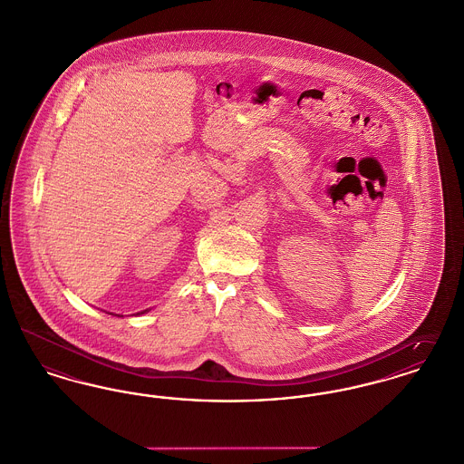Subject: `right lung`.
<instances>
[{
    "label": "right lung",
    "instance_id": "1",
    "mask_svg": "<svg viewBox=\"0 0 464 464\" xmlns=\"http://www.w3.org/2000/svg\"><path fill=\"white\" fill-rule=\"evenodd\" d=\"M145 313H147V311H145ZM141 314H143V313H141Z\"/></svg>",
    "mask_w": 464,
    "mask_h": 464
}]
</instances>
